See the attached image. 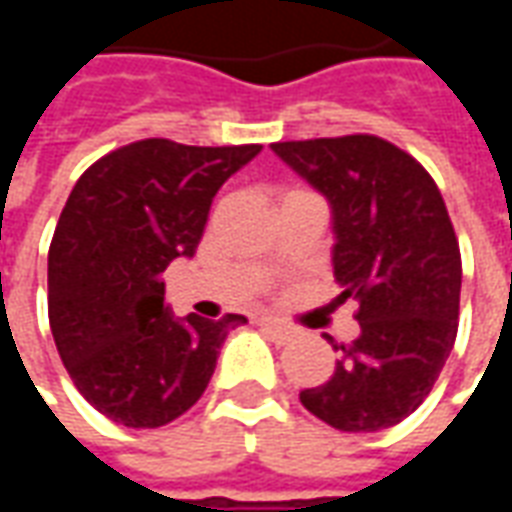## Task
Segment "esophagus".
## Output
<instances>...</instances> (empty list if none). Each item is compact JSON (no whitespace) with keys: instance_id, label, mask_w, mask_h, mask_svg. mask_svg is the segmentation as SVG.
Instances as JSON below:
<instances>
[{"instance_id":"obj_1","label":"esophagus","mask_w":512,"mask_h":512,"mask_svg":"<svg viewBox=\"0 0 512 512\" xmlns=\"http://www.w3.org/2000/svg\"><path fill=\"white\" fill-rule=\"evenodd\" d=\"M260 326H263V332H266L268 337L279 345L290 343V340L296 337V329H293V326H288V323H282V321H274V318H263Z\"/></svg>"}]
</instances>
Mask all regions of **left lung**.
<instances>
[{"instance_id":"obj_1","label":"left lung","mask_w":512,"mask_h":512,"mask_svg":"<svg viewBox=\"0 0 512 512\" xmlns=\"http://www.w3.org/2000/svg\"><path fill=\"white\" fill-rule=\"evenodd\" d=\"M271 147L332 202L334 277L340 301L359 304L362 329L301 403L348 433L397 425L430 395L458 334L461 249L439 186L411 153L373 134Z\"/></svg>"}]
</instances>
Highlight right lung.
Returning <instances> with one entry per match:
<instances>
[{
  "label": "right lung",
  "instance_id": "obj_1",
  "mask_svg": "<svg viewBox=\"0 0 512 512\" xmlns=\"http://www.w3.org/2000/svg\"><path fill=\"white\" fill-rule=\"evenodd\" d=\"M263 145L139 139L84 169L49 246V323L68 376L104 417L161 428L211 381L244 315L172 318L161 271L197 252L208 211Z\"/></svg>",
  "mask_w": 512,
  "mask_h": 512
}]
</instances>
